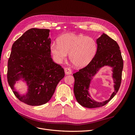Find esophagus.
Returning a JSON list of instances; mask_svg holds the SVG:
<instances>
[{
  "label": "esophagus",
  "mask_w": 135,
  "mask_h": 135,
  "mask_svg": "<svg viewBox=\"0 0 135 135\" xmlns=\"http://www.w3.org/2000/svg\"><path fill=\"white\" fill-rule=\"evenodd\" d=\"M64 70H65V74L66 75H69V74H71L72 73V71H71V69L70 68H68L66 67L64 69Z\"/></svg>",
  "instance_id": "obj_1"
}]
</instances>
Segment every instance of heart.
<instances>
[{
  "label": "heart",
  "mask_w": 135,
  "mask_h": 135,
  "mask_svg": "<svg viewBox=\"0 0 135 135\" xmlns=\"http://www.w3.org/2000/svg\"><path fill=\"white\" fill-rule=\"evenodd\" d=\"M57 42L51 44L50 47L55 60L58 62H62L69 54L71 62L79 68L91 62L97 50L96 43L92 38L73 32L61 35Z\"/></svg>",
  "instance_id": "1"
}]
</instances>
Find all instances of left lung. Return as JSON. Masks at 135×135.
Listing matches in <instances>:
<instances>
[{
  "label": "left lung",
  "mask_w": 135,
  "mask_h": 135,
  "mask_svg": "<svg viewBox=\"0 0 135 135\" xmlns=\"http://www.w3.org/2000/svg\"><path fill=\"white\" fill-rule=\"evenodd\" d=\"M97 44L96 54L91 62L73 74L75 79L74 92L76 100L81 106L88 108H100L107 104L118 92L122 81L123 60L118 43L104 33L97 39ZM107 65L113 68L115 91L109 100L98 103L90 99L88 90L91 77L100 68Z\"/></svg>",
  "instance_id": "8db88e82"
}]
</instances>
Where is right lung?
<instances>
[{
    "label": "right lung",
    "instance_id": "add662e5",
    "mask_svg": "<svg viewBox=\"0 0 135 135\" xmlns=\"http://www.w3.org/2000/svg\"><path fill=\"white\" fill-rule=\"evenodd\" d=\"M49 33V29L32 28L12 45L8 61V82L16 97L28 105L47 103L65 76L64 69L51 57ZM20 78L26 81L29 88L22 97L14 88L15 81Z\"/></svg>",
    "mask_w": 135,
    "mask_h": 135
}]
</instances>
